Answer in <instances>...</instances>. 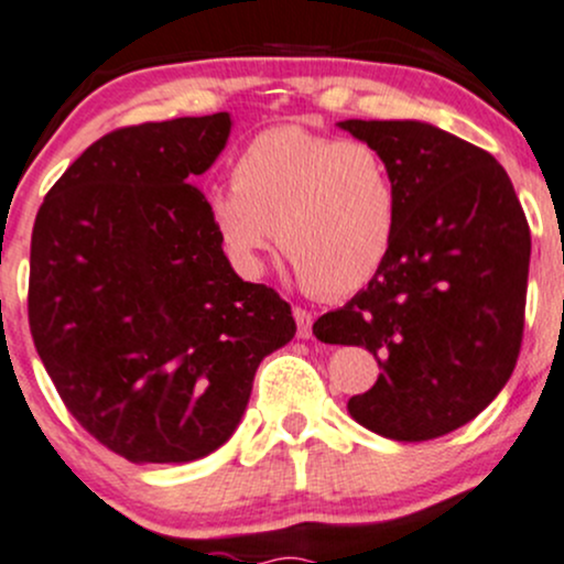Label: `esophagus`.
Wrapping results in <instances>:
<instances>
[{"instance_id":"34e87169","label":"esophagus","mask_w":564,"mask_h":564,"mask_svg":"<svg viewBox=\"0 0 564 564\" xmlns=\"http://www.w3.org/2000/svg\"><path fill=\"white\" fill-rule=\"evenodd\" d=\"M293 316H295V325H299V335H301V338H308V335H312V325H314L312 312H306V308L295 306V308H293Z\"/></svg>"}]
</instances>
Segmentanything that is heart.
I'll use <instances>...</instances> for the list:
<instances>
[{"label":"heart","mask_w":564,"mask_h":564,"mask_svg":"<svg viewBox=\"0 0 564 564\" xmlns=\"http://www.w3.org/2000/svg\"><path fill=\"white\" fill-rule=\"evenodd\" d=\"M231 178L207 192V213L242 274H261L280 229L301 282L344 299L376 280L394 250L400 183L376 145L284 124L239 151Z\"/></svg>","instance_id":"heart-1"}]
</instances>
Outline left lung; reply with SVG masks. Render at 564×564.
I'll use <instances>...</instances> for the list:
<instances>
[{
  "mask_svg": "<svg viewBox=\"0 0 564 564\" xmlns=\"http://www.w3.org/2000/svg\"><path fill=\"white\" fill-rule=\"evenodd\" d=\"M376 145L400 183V231L378 276L322 314L325 344L365 346L381 376L349 400L397 442L451 434L498 397L524 330L530 226L506 170L426 122H338Z\"/></svg>",
  "mask_w": 564,
  "mask_h": 564,
  "instance_id": "obj_1",
  "label": "left lung"
}]
</instances>
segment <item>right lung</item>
Wrapping results in <instances>:
<instances>
[{
    "instance_id": "right-lung-1",
    "label": "right lung",
    "mask_w": 564,
    "mask_h": 564,
    "mask_svg": "<svg viewBox=\"0 0 564 564\" xmlns=\"http://www.w3.org/2000/svg\"><path fill=\"white\" fill-rule=\"evenodd\" d=\"M229 130L226 111L113 130L36 213V354L79 426L132 464L218 451L261 359L295 335L274 288L234 274L194 186Z\"/></svg>"
}]
</instances>
